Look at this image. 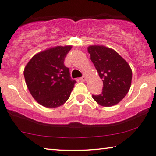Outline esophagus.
<instances>
[{
	"mask_svg": "<svg viewBox=\"0 0 156 156\" xmlns=\"http://www.w3.org/2000/svg\"><path fill=\"white\" fill-rule=\"evenodd\" d=\"M80 80H81L82 82H84L86 80V76H83V77H81V78H80Z\"/></svg>",
	"mask_w": 156,
	"mask_h": 156,
	"instance_id": "34e87169",
	"label": "esophagus"
}]
</instances>
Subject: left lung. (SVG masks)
I'll return each mask as SVG.
<instances>
[{"instance_id": "1", "label": "left lung", "mask_w": 156, "mask_h": 156, "mask_svg": "<svg viewBox=\"0 0 156 156\" xmlns=\"http://www.w3.org/2000/svg\"><path fill=\"white\" fill-rule=\"evenodd\" d=\"M88 52L103 81L102 94L92 95L93 99L102 107L115 105L130 89L132 69L123 57L110 48L93 45L88 47Z\"/></svg>"}]
</instances>
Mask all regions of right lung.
Returning a JSON list of instances; mask_svg holds the SVG:
<instances>
[{
	"mask_svg": "<svg viewBox=\"0 0 156 156\" xmlns=\"http://www.w3.org/2000/svg\"><path fill=\"white\" fill-rule=\"evenodd\" d=\"M71 46H54L35 54L24 70L30 92L36 102L48 108L62 105L70 96L76 80L64 65Z\"/></svg>",
	"mask_w": 156,
	"mask_h": 156,
	"instance_id": "obj_1",
	"label": "right lung"
}]
</instances>
